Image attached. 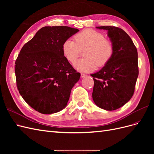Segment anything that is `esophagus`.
I'll use <instances>...</instances> for the list:
<instances>
[{
  "mask_svg": "<svg viewBox=\"0 0 154 154\" xmlns=\"http://www.w3.org/2000/svg\"><path fill=\"white\" fill-rule=\"evenodd\" d=\"M85 77H86L85 74H83V73H81V78H85Z\"/></svg>",
  "mask_w": 154,
  "mask_h": 154,
  "instance_id": "obj_1",
  "label": "esophagus"
}]
</instances>
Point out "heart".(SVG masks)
<instances>
[{"instance_id":"b5f03b06","label":"heart","mask_w":154,"mask_h":154,"mask_svg":"<svg viewBox=\"0 0 154 154\" xmlns=\"http://www.w3.org/2000/svg\"><path fill=\"white\" fill-rule=\"evenodd\" d=\"M74 40L67 39L62 44V52L69 62L73 63L79 57L81 50L84 49L85 58L77 60L74 66L82 72H91L102 67L109 63L112 57L114 46L112 42L105 38L101 32L87 29L76 34Z\"/></svg>"}]
</instances>
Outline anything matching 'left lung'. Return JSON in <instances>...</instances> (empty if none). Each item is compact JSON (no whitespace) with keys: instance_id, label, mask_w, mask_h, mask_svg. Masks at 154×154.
Wrapping results in <instances>:
<instances>
[{"instance_id":"obj_1","label":"left lung","mask_w":154,"mask_h":154,"mask_svg":"<svg viewBox=\"0 0 154 154\" xmlns=\"http://www.w3.org/2000/svg\"><path fill=\"white\" fill-rule=\"evenodd\" d=\"M96 27L107 31L114 53L108 63L91 74L94 82L92 99L100 108L114 110L127 103L134 94L139 74L137 51L122 29L114 26Z\"/></svg>"}]
</instances>
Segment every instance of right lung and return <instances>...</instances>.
<instances>
[{
    "label": "right lung",
    "mask_w": 154,
    "mask_h": 154,
    "mask_svg": "<svg viewBox=\"0 0 154 154\" xmlns=\"http://www.w3.org/2000/svg\"><path fill=\"white\" fill-rule=\"evenodd\" d=\"M79 30L45 26L23 46L15 62L17 85L32 109L44 114L58 112L67 105L77 72L62 52V44Z\"/></svg>",
    "instance_id": "1"
}]
</instances>
